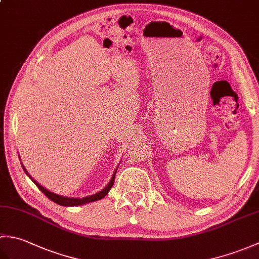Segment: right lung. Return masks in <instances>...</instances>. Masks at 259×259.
Listing matches in <instances>:
<instances>
[{
    "instance_id": "add662e5",
    "label": "right lung",
    "mask_w": 259,
    "mask_h": 259,
    "mask_svg": "<svg viewBox=\"0 0 259 259\" xmlns=\"http://www.w3.org/2000/svg\"><path fill=\"white\" fill-rule=\"evenodd\" d=\"M21 164H22V168H23V170H24V172L29 176V178L33 181V183H34L36 186H37V188L40 189L43 194H45L49 199H51L52 201H54L56 203H58V205H61V206H65V207H73V206H81V205H84V203H89V202H92V201H97V200H100V199H102V198H104L106 197L107 195H108V192H109V190L111 189V187L113 186V183H114V178H115V174H117V170H118V168H119V166L115 168V170H114V172H113V175H112V177H111V179H110V181L108 183V185L104 187V188L102 189V190H100V191H98L97 194H95V195H91V196H87V197H82V198H79V197H67V196H61V195H58V194H54V192H52V191H50V190H48L47 188H45V187L43 186H41L40 184L37 183V181H35L34 179H33L31 176H30V174L26 171V169L24 168V166H23V163L21 162Z\"/></svg>"
}]
</instances>
